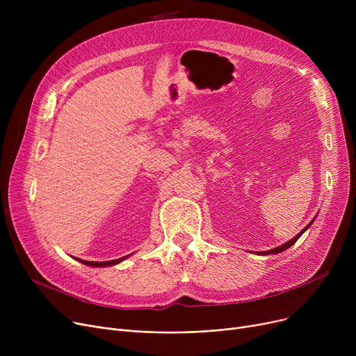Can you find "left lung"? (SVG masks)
<instances>
[{
  "instance_id": "1",
  "label": "left lung",
  "mask_w": 356,
  "mask_h": 356,
  "mask_svg": "<svg viewBox=\"0 0 356 356\" xmlns=\"http://www.w3.org/2000/svg\"><path fill=\"white\" fill-rule=\"evenodd\" d=\"M313 220H314V219H313ZM310 225H312V222L309 223V225H307V227H306L305 229H302L300 232H298V234H297V235H296V236H294L293 239H290L289 242H286V244H283V245H280V247H277V248H273V250H270V251H264V252H259V254H261V255H270V254H278V252H282V251H286L287 248H290V247H291V245L294 244V242H296V241H297L298 238H300V236H302V234H303V232H305V231H306V229H307V228H309Z\"/></svg>"
}]
</instances>
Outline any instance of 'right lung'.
I'll return each instance as SVG.
<instances>
[{
	"mask_svg": "<svg viewBox=\"0 0 356 356\" xmlns=\"http://www.w3.org/2000/svg\"><path fill=\"white\" fill-rule=\"evenodd\" d=\"M129 255H125L122 258H118V259H111V261H102V263H97V261H85V259H79L76 258L79 263L85 264V266H89V267H111V266H115L118 263H121V261H124L125 258H128Z\"/></svg>",
	"mask_w": 356,
	"mask_h": 356,
	"instance_id": "add662e5",
	"label": "right lung"
}]
</instances>
